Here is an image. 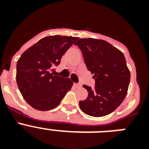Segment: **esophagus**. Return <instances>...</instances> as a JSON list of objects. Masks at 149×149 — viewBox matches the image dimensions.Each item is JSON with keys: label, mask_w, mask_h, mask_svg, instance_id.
Wrapping results in <instances>:
<instances>
[{"label": "esophagus", "mask_w": 149, "mask_h": 149, "mask_svg": "<svg viewBox=\"0 0 149 149\" xmlns=\"http://www.w3.org/2000/svg\"><path fill=\"white\" fill-rule=\"evenodd\" d=\"M74 86H75V87H77V88L81 87V84H74Z\"/></svg>", "instance_id": "esophagus-1"}]
</instances>
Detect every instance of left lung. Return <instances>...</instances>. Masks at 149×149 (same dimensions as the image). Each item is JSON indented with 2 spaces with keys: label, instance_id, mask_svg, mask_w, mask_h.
I'll return each instance as SVG.
<instances>
[{
  "label": "left lung",
  "instance_id": "obj_1",
  "mask_svg": "<svg viewBox=\"0 0 149 149\" xmlns=\"http://www.w3.org/2000/svg\"><path fill=\"white\" fill-rule=\"evenodd\" d=\"M75 45L82 51L87 69L95 80L94 89L86 85L88 97L80 101L84 113L101 117L113 112L127 95L131 73L122 51L101 39H80Z\"/></svg>",
  "mask_w": 149,
  "mask_h": 149
}]
</instances>
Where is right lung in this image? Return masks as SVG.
<instances>
[{"instance_id": "1", "label": "right lung", "mask_w": 149, "mask_h": 149, "mask_svg": "<svg viewBox=\"0 0 149 149\" xmlns=\"http://www.w3.org/2000/svg\"><path fill=\"white\" fill-rule=\"evenodd\" d=\"M77 37L46 36L25 51L16 65V82L23 98L34 109L55 108L73 85L70 78L51 73Z\"/></svg>"}]
</instances>
